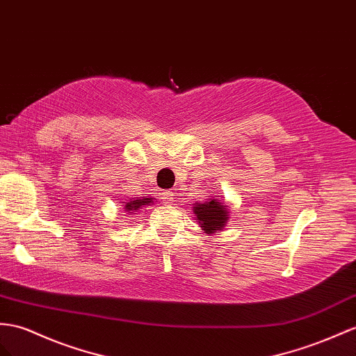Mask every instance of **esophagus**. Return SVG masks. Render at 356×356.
I'll use <instances>...</instances> for the list:
<instances>
[{
	"label": "esophagus",
	"instance_id": "obj_1",
	"mask_svg": "<svg viewBox=\"0 0 356 356\" xmlns=\"http://www.w3.org/2000/svg\"><path fill=\"white\" fill-rule=\"evenodd\" d=\"M162 202L165 204H171L172 202H175V194L170 193V191H165V193H162Z\"/></svg>",
	"mask_w": 356,
	"mask_h": 356
}]
</instances>
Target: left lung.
I'll use <instances>...</instances> for the list:
<instances>
[{"label": "left lung", "mask_w": 356, "mask_h": 356, "mask_svg": "<svg viewBox=\"0 0 356 356\" xmlns=\"http://www.w3.org/2000/svg\"><path fill=\"white\" fill-rule=\"evenodd\" d=\"M194 213L197 215V221L203 227L206 233H213L221 230L229 221V212L225 211V206L216 200H207L206 203H197L194 207Z\"/></svg>", "instance_id": "8db88e82"}]
</instances>
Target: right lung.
<instances>
[{
    "mask_svg": "<svg viewBox=\"0 0 356 356\" xmlns=\"http://www.w3.org/2000/svg\"><path fill=\"white\" fill-rule=\"evenodd\" d=\"M153 198H141V200H134L131 203H126V209L127 211H136V209H140L141 206L152 203Z\"/></svg>",
    "mask_w": 356,
    "mask_h": 356,
    "instance_id": "1",
    "label": "right lung"
}]
</instances>
